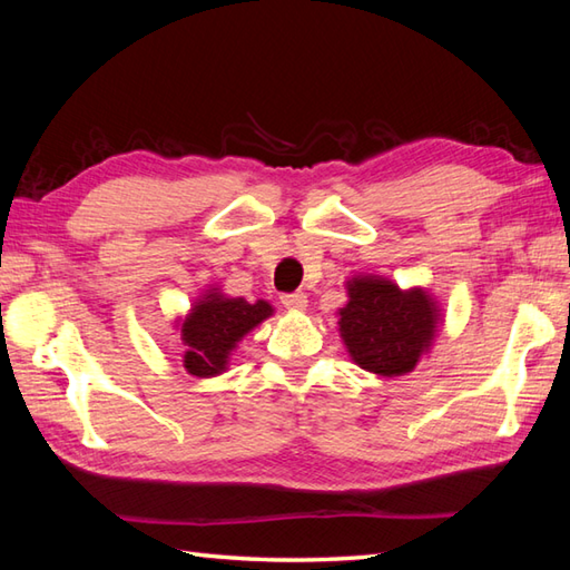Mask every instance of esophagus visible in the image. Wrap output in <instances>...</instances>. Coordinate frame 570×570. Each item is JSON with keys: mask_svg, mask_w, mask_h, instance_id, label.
I'll list each match as a JSON object with an SVG mask.
<instances>
[{"mask_svg": "<svg viewBox=\"0 0 570 570\" xmlns=\"http://www.w3.org/2000/svg\"><path fill=\"white\" fill-rule=\"evenodd\" d=\"M282 304H284L288 311H304L306 304H308V296H306L304 292L284 294V296H282Z\"/></svg>", "mask_w": 570, "mask_h": 570, "instance_id": "34e87169", "label": "esophagus"}]
</instances>
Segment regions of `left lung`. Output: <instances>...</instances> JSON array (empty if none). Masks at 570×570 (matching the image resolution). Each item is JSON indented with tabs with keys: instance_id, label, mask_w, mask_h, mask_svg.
Here are the masks:
<instances>
[{
	"instance_id": "8db88e82",
	"label": "left lung",
	"mask_w": 570,
	"mask_h": 570,
	"mask_svg": "<svg viewBox=\"0 0 570 570\" xmlns=\"http://www.w3.org/2000/svg\"><path fill=\"white\" fill-rule=\"evenodd\" d=\"M341 308V337L362 370L399 377L416 367L439 328V308L423 288L402 292L380 276L347 282Z\"/></svg>"
}]
</instances>
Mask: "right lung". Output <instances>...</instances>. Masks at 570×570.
Wrapping results in <instances>:
<instances>
[{
	"mask_svg": "<svg viewBox=\"0 0 570 570\" xmlns=\"http://www.w3.org/2000/svg\"><path fill=\"white\" fill-rule=\"evenodd\" d=\"M274 308L266 301L225 298L215 288L198 298L188 318L180 323V341L186 345L184 367L196 377H215L227 370V357L254 325L269 318Z\"/></svg>",
	"mask_w": 570,
	"mask_h": 570,
	"instance_id": "add662e5",
	"label": "right lung"
}]
</instances>
